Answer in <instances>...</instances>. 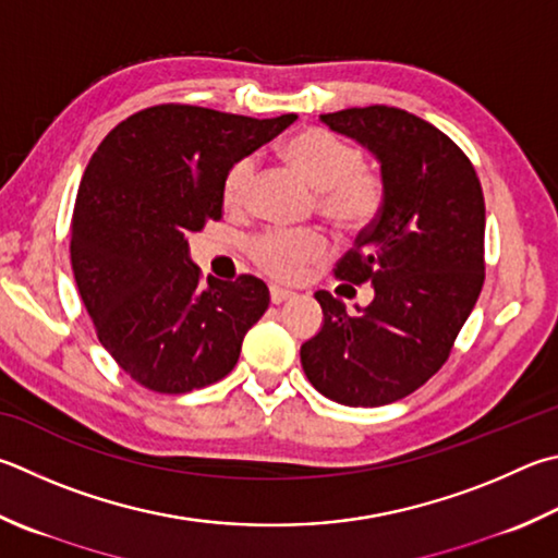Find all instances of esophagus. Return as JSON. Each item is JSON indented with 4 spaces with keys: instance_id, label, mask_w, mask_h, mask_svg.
<instances>
[{
    "instance_id": "1",
    "label": "esophagus",
    "mask_w": 558,
    "mask_h": 558,
    "mask_svg": "<svg viewBox=\"0 0 558 558\" xmlns=\"http://www.w3.org/2000/svg\"><path fill=\"white\" fill-rule=\"evenodd\" d=\"M290 298H295V292H290L286 288H278V286L270 288V302H272V305H280V302H286Z\"/></svg>"
}]
</instances>
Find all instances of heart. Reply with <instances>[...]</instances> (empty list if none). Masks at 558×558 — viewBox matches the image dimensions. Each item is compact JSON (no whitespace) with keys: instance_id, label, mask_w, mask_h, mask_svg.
I'll return each mask as SVG.
<instances>
[{"instance_id":"heart-1","label":"heart","mask_w":558,"mask_h":558,"mask_svg":"<svg viewBox=\"0 0 558 558\" xmlns=\"http://www.w3.org/2000/svg\"><path fill=\"white\" fill-rule=\"evenodd\" d=\"M282 160L302 182L314 190V205L333 227L359 234L380 215L385 178L363 163V150L327 129L310 126L290 136L282 146ZM256 180V160L241 158L225 178V205L244 209ZM248 253L266 276L300 280L327 258L329 241L322 231H263L248 244Z\"/></svg>"}]
</instances>
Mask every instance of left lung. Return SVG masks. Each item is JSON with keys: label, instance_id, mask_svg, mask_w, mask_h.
Masks as SVG:
<instances>
[{"label": "left lung", "instance_id": "left-lung-1", "mask_svg": "<svg viewBox=\"0 0 558 558\" xmlns=\"http://www.w3.org/2000/svg\"><path fill=\"white\" fill-rule=\"evenodd\" d=\"M380 160L385 202L333 276L371 282L366 310L349 314L319 290L324 324L300 361L324 398L380 408L422 388L453 349L485 280V202L469 156L429 121L398 107L322 114ZM349 288V286H347Z\"/></svg>", "mask_w": 558, "mask_h": 558}]
</instances>
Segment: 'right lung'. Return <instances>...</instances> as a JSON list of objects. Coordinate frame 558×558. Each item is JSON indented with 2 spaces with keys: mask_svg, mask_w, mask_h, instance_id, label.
Instances as JSON below:
<instances>
[{
  "mask_svg": "<svg viewBox=\"0 0 558 558\" xmlns=\"http://www.w3.org/2000/svg\"><path fill=\"white\" fill-rule=\"evenodd\" d=\"M295 119L156 105L111 129L89 158L70 263L99 343L144 388L182 395L236 366L270 292L256 276L202 286L187 234L221 219L229 168Z\"/></svg>",
  "mask_w": 558,
  "mask_h": 558,
  "instance_id": "1",
  "label": "right lung"
}]
</instances>
